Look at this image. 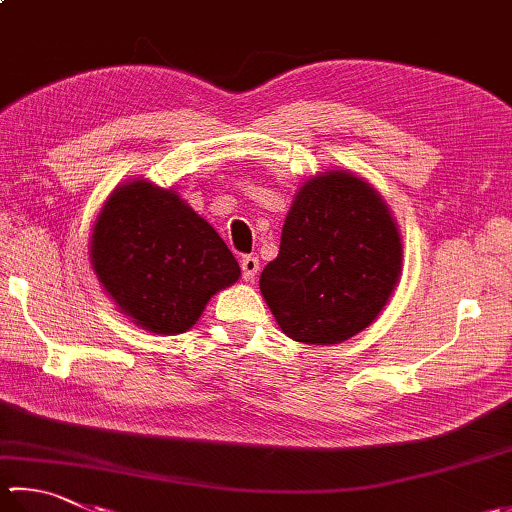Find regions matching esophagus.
<instances>
[{
	"mask_svg": "<svg viewBox=\"0 0 512 512\" xmlns=\"http://www.w3.org/2000/svg\"><path fill=\"white\" fill-rule=\"evenodd\" d=\"M240 269H243V278L245 281H254L258 269H260V263L256 256H243V260H240Z\"/></svg>",
	"mask_w": 512,
	"mask_h": 512,
	"instance_id": "1",
	"label": "esophagus"
}]
</instances>
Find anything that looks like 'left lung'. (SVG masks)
<instances>
[{
    "label": "left lung",
    "instance_id": "left-lung-1",
    "mask_svg": "<svg viewBox=\"0 0 512 512\" xmlns=\"http://www.w3.org/2000/svg\"><path fill=\"white\" fill-rule=\"evenodd\" d=\"M401 238L381 196L347 171L307 180L260 292L281 330L312 345L365 330L401 274Z\"/></svg>",
    "mask_w": 512,
    "mask_h": 512
}]
</instances>
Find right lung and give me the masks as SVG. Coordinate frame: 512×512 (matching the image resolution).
I'll list each match as a JSON object with an SVG mask.
<instances>
[{
	"mask_svg": "<svg viewBox=\"0 0 512 512\" xmlns=\"http://www.w3.org/2000/svg\"><path fill=\"white\" fill-rule=\"evenodd\" d=\"M91 263L120 310L156 334L189 330L209 298L240 276L216 229L173 191L144 180L106 200Z\"/></svg>",
	"mask_w": 512,
	"mask_h": 512,
	"instance_id": "add662e5",
	"label": "right lung"
}]
</instances>
